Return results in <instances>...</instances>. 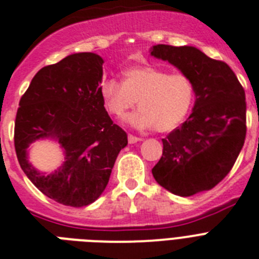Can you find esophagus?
I'll return each instance as SVG.
<instances>
[{"label": "esophagus", "mask_w": 259, "mask_h": 259, "mask_svg": "<svg viewBox=\"0 0 259 259\" xmlns=\"http://www.w3.org/2000/svg\"><path fill=\"white\" fill-rule=\"evenodd\" d=\"M141 140H143L141 137L134 136V135H128V141H130V144H135L137 143V141H141Z\"/></svg>", "instance_id": "34e87169"}]
</instances>
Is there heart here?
<instances>
[{"instance_id": "obj_1", "label": "heart", "mask_w": 259, "mask_h": 259, "mask_svg": "<svg viewBox=\"0 0 259 259\" xmlns=\"http://www.w3.org/2000/svg\"><path fill=\"white\" fill-rule=\"evenodd\" d=\"M100 93L106 110L114 116H123L136 105L139 109L125 118L135 128H154L159 132L174 130L188 115L194 102L196 89L189 76L172 74L152 66L128 68L123 83L115 79L102 81Z\"/></svg>"}]
</instances>
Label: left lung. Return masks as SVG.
Here are the masks:
<instances>
[{
	"label": "left lung",
	"instance_id": "1",
	"mask_svg": "<svg viewBox=\"0 0 259 259\" xmlns=\"http://www.w3.org/2000/svg\"><path fill=\"white\" fill-rule=\"evenodd\" d=\"M150 54L179 68L196 89L189 118L162 139L163 153L153 176L182 197L209 191L227 176L245 141V91L226 62L197 48L159 44Z\"/></svg>",
	"mask_w": 259,
	"mask_h": 259
}]
</instances>
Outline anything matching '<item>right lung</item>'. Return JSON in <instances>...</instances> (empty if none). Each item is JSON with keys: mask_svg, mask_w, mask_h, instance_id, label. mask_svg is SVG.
<instances>
[{"mask_svg": "<svg viewBox=\"0 0 259 259\" xmlns=\"http://www.w3.org/2000/svg\"><path fill=\"white\" fill-rule=\"evenodd\" d=\"M102 65L95 53L71 54L41 68L19 101L14 145L20 167L38 191L66 206H87L101 196L128 144L105 110ZM38 138H54L64 149L65 162L54 173L28 162L26 148Z\"/></svg>", "mask_w": 259, "mask_h": 259, "instance_id": "obj_1", "label": "right lung"}]
</instances>
